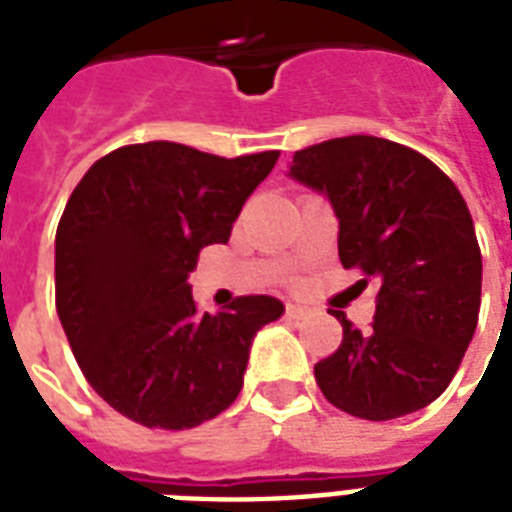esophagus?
<instances>
[{
  "label": "esophagus",
  "mask_w": 512,
  "mask_h": 512,
  "mask_svg": "<svg viewBox=\"0 0 512 512\" xmlns=\"http://www.w3.org/2000/svg\"><path fill=\"white\" fill-rule=\"evenodd\" d=\"M311 316V308H305V305H295L289 303L287 305V319H295V321H303Z\"/></svg>",
  "instance_id": "esophagus-1"
}]
</instances>
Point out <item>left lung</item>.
<instances>
[{"label":"left lung","mask_w":512,"mask_h":512,"mask_svg":"<svg viewBox=\"0 0 512 512\" xmlns=\"http://www.w3.org/2000/svg\"><path fill=\"white\" fill-rule=\"evenodd\" d=\"M289 175L332 201L342 268L377 281L372 327L342 324L313 366L329 404L396 420L433 404L460 369L481 308V249L457 185L414 148L372 135L295 151Z\"/></svg>","instance_id":"1"}]
</instances>
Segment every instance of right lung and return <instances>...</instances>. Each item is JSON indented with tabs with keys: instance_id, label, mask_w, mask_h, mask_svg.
<instances>
[{
	"instance_id": "right-lung-1",
	"label": "right lung",
	"mask_w": 512,
	"mask_h": 512,
	"mask_svg": "<svg viewBox=\"0 0 512 512\" xmlns=\"http://www.w3.org/2000/svg\"><path fill=\"white\" fill-rule=\"evenodd\" d=\"M279 151L225 156L183 143L122 146L92 164L55 233V308L95 393L146 428L185 430L236 401L257 329L284 313L268 295L209 316L188 273Z\"/></svg>"
}]
</instances>
